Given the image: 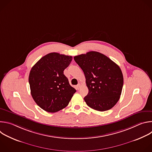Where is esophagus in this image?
Listing matches in <instances>:
<instances>
[{
    "instance_id": "obj_1",
    "label": "esophagus",
    "mask_w": 152,
    "mask_h": 152,
    "mask_svg": "<svg viewBox=\"0 0 152 152\" xmlns=\"http://www.w3.org/2000/svg\"><path fill=\"white\" fill-rule=\"evenodd\" d=\"M80 87V83H78V84L76 85V88H77V90H79Z\"/></svg>"
}]
</instances>
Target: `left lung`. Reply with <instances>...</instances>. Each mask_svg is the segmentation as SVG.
Instances as JSON below:
<instances>
[{"label": "left lung", "mask_w": 152, "mask_h": 152, "mask_svg": "<svg viewBox=\"0 0 152 152\" xmlns=\"http://www.w3.org/2000/svg\"><path fill=\"white\" fill-rule=\"evenodd\" d=\"M83 70L88 93L86 104L99 111L109 110L120 99L123 85L122 72L117 64L104 55L91 51L74 57Z\"/></svg>", "instance_id": "left-lung-1"}]
</instances>
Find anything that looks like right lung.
I'll return each mask as SVG.
<instances>
[{
	"label": "right lung",
	"instance_id": "obj_1",
	"mask_svg": "<svg viewBox=\"0 0 152 152\" xmlns=\"http://www.w3.org/2000/svg\"><path fill=\"white\" fill-rule=\"evenodd\" d=\"M72 58V56L50 53L32 67L29 76L31 93L43 110L56 113L64 109L76 93L64 75Z\"/></svg>",
	"mask_w": 152,
	"mask_h": 152
}]
</instances>
